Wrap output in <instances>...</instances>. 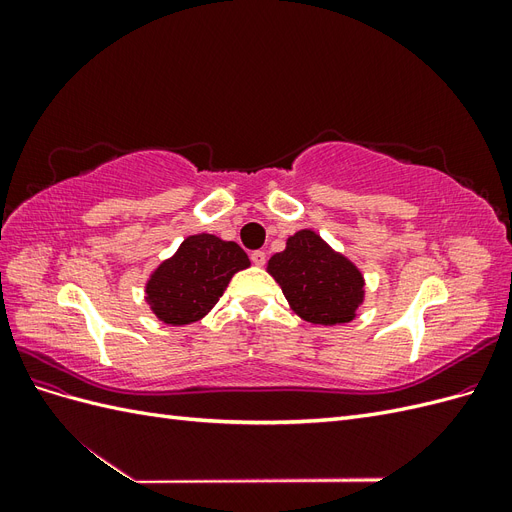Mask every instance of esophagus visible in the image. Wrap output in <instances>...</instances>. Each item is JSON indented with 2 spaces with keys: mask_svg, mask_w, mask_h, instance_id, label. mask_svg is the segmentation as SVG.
Here are the masks:
<instances>
[{
  "mask_svg": "<svg viewBox=\"0 0 512 512\" xmlns=\"http://www.w3.org/2000/svg\"><path fill=\"white\" fill-rule=\"evenodd\" d=\"M252 262H254V265L256 267H262V265H265V262H267V254L265 252H262V250H256V252H252Z\"/></svg>",
  "mask_w": 512,
  "mask_h": 512,
  "instance_id": "34e87169",
  "label": "esophagus"
}]
</instances>
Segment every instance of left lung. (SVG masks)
I'll return each mask as SVG.
<instances>
[{"instance_id":"obj_1","label":"left lung","mask_w":512,"mask_h":512,"mask_svg":"<svg viewBox=\"0 0 512 512\" xmlns=\"http://www.w3.org/2000/svg\"><path fill=\"white\" fill-rule=\"evenodd\" d=\"M267 271L280 284L290 307L314 324H344L363 303V275L352 262L333 252L314 230H299L286 250L271 256Z\"/></svg>"}]
</instances>
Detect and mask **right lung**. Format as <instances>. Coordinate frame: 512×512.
<instances>
[{"label":"right lung","mask_w":512,"mask_h":512,"mask_svg":"<svg viewBox=\"0 0 512 512\" xmlns=\"http://www.w3.org/2000/svg\"><path fill=\"white\" fill-rule=\"evenodd\" d=\"M250 267V258L235 241L192 235L173 258L164 260L147 282V303L162 322L190 324L220 301L230 277Z\"/></svg>","instance_id":"1"}]
</instances>
